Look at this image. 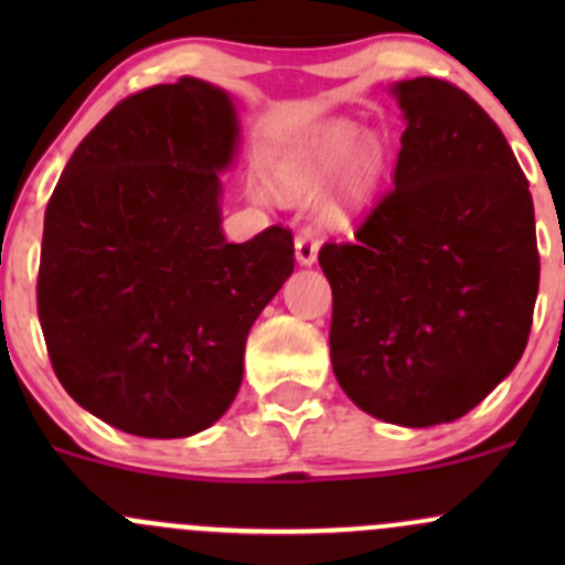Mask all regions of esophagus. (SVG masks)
<instances>
[{
	"label": "esophagus",
	"instance_id": "obj_1",
	"mask_svg": "<svg viewBox=\"0 0 565 565\" xmlns=\"http://www.w3.org/2000/svg\"><path fill=\"white\" fill-rule=\"evenodd\" d=\"M317 250H319L317 232L311 230V226H303V230L295 235V254H298L300 265H315Z\"/></svg>",
	"mask_w": 565,
	"mask_h": 565
}]
</instances>
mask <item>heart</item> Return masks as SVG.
I'll list each match as a JSON object with an SVG mask.
<instances>
[{"instance_id":"b5f03b06","label":"heart","mask_w":565,"mask_h":565,"mask_svg":"<svg viewBox=\"0 0 565 565\" xmlns=\"http://www.w3.org/2000/svg\"><path fill=\"white\" fill-rule=\"evenodd\" d=\"M335 175V191L324 204L330 221H341L372 199L383 174V147L363 136L355 122H330L300 141L273 169V185L287 196H315Z\"/></svg>"}]
</instances>
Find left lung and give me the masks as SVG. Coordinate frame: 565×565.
Wrapping results in <instances>:
<instances>
[{"label": "left lung", "instance_id": "1", "mask_svg": "<svg viewBox=\"0 0 565 565\" xmlns=\"http://www.w3.org/2000/svg\"><path fill=\"white\" fill-rule=\"evenodd\" d=\"M404 111L393 185L355 237L324 243L330 363L380 420L470 413L525 352L539 295L533 199L503 130L443 78L393 87Z\"/></svg>", "mask_w": 565, "mask_h": 565}]
</instances>
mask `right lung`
<instances>
[{
	"mask_svg": "<svg viewBox=\"0 0 565 565\" xmlns=\"http://www.w3.org/2000/svg\"><path fill=\"white\" fill-rule=\"evenodd\" d=\"M230 95L182 76L119 100L49 199L38 317L62 388L128 435L213 426L243 383L259 311L295 270L292 232H221Z\"/></svg>",
	"mask_w": 565,
	"mask_h": 565,
	"instance_id": "1",
	"label": "right lung"
}]
</instances>
